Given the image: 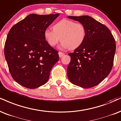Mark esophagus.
<instances>
[{
    "label": "esophagus",
    "mask_w": 121,
    "mask_h": 121,
    "mask_svg": "<svg viewBox=\"0 0 121 121\" xmlns=\"http://www.w3.org/2000/svg\"><path fill=\"white\" fill-rule=\"evenodd\" d=\"M59 57H61L64 55V53H63V52H59Z\"/></svg>",
    "instance_id": "34e87169"
}]
</instances>
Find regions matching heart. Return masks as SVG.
<instances>
[{
	"label": "heart",
	"instance_id": "obj_1",
	"mask_svg": "<svg viewBox=\"0 0 121 121\" xmlns=\"http://www.w3.org/2000/svg\"><path fill=\"white\" fill-rule=\"evenodd\" d=\"M53 30H45V39L52 47L56 46L61 39L62 42L60 47L62 48H77L83 43L86 35L83 24L67 19H63L56 23L53 26Z\"/></svg>",
	"mask_w": 121,
	"mask_h": 121
}]
</instances>
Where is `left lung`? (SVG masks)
Here are the masks:
<instances>
[{"mask_svg":"<svg viewBox=\"0 0 121 121\" xmlns=\"http://www.w3.org/2000/svg\"><path fill=\"white\" fill-rule=\"evenodd\" d=\"M85 26L83 43L73 53L67 74L73 84L82 88H91L109 75L113 65L116 46L110 30L88 16H68Z\"/></svg>","mask_w":121,"mask_h":121,"instance_id":"8db88e82","label":"left lung"}]
</instances>
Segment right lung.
<instances>
[{
	"instance_id": "1",
	"label": "right lung",
	"mask_w": 121,
	"mask_h": 121,
	"mask_svg": "<svg viewBox=\"0 0 121 121\" xmlns=\"http://www.w3.org/2000/svg\"><path fill=\"white\" fill-rule=\"evenodd\" d=\"M59 16L30 14L9 30L4 55L12 77L22 86L33 89L44 84L59 60L58 51L44 36L45 30Z\"/></svg>"
}]
</instances>
